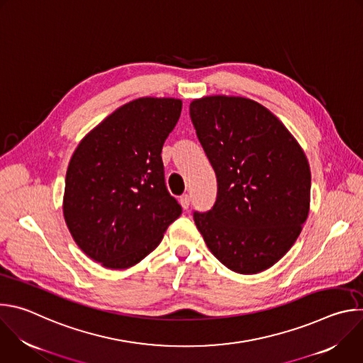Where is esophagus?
I'll list each match as a JSON object with an SVG mask.
<instances>
[{
    "label": "esophagus",
    "mask_w": 363,
    "mask_h": 363,
    "mask_svg": "<svg viewBox=\"0 0 363 363\" xmlns=\"http://www.w3.org/2000/svg\"><path fill=\"white\" fill-rule=\"evenodd\" d=\"M179 203L182 205L184 210H188L189 208V203H191V196L188 194H184L179 196Z\"/></svg>",
    "instance_id": "1"
}]
</instances>
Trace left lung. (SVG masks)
I'll list each match as a JSON object with an SVG mask.
<instances>
[{"mask_svg": "<svg viewBox=\"0 0 363 363\" xmlns=\"http://www.w3.org/2000/svg\"><path fill=\"white\" fill-rule=\"evenodd\" d=\"M189 116L217 175L213 208L194 213L206 245L230 270L260 273L290 250L310 205V168L286 126L245 97L194 100Z\"/></svg>", "mask_w": 363, "mask_h": 363, "instance_id": "obj_1", "label": "left lung"}]
</instances>
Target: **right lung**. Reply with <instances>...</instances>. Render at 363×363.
Listing matches in <instances>:
<instances>
[{"label": "right lung", "mask_w": 363, "mask_h": 363, "mask_svg": "<svg viewBox=\"0 0 363 363\" xmlns=\"http://www.w3.org/2000/svg\"><path fill=\"white\" fill-rule=\"evenodd\" d=\"M182 109L178 99L126 103L77 146L63 213L82 251L106 269L135 266L182 214L165 184L162 146Z\"/></svg>", "instance_id": "add662e5"}]
</instances>
